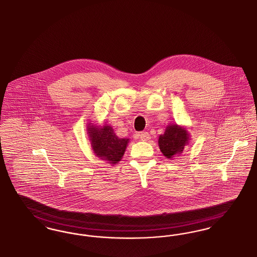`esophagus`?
I'll use <instances>...</instances> for the list:
<instances>
[{"label": "esophagus", "instance_id": "esophagus-1", "mask_svg": "<svg viewBox=\"0 0 257 257\" xmlns=\"http://www.w3.org/2000/svg\"><path fill=\"white\" fill-rule=\"evenodd\" d=\"M139 137H140V139H141L142 141H148L149 139L151 138V136H150V134H149V133H147V132L141 133V134L139 135Z\"/></svg>", "mask_w": 257, "mask_h": 257}]
</instances>
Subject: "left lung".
I'll return each mask as SVG.
<instances>
[{"mask_svg":"<svg viewBox=\"0 0 257 257\" xmlns=\"http://www.w3.org/2000/svg\"><path fill=\"white\" fill-rule=\"evenodd\" d=\"M189 135L187 128L178 124H169L164 134L160 135L159 146L164 157L172 159L183 153L184 148L189 144Z\"/></svg>","mask_w":257,"mask_h":257,"instance_id":"obj_1","label":"left lung"}]
</instances>
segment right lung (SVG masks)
Masks as SVG:
<instances>
[{"label": "right lung", "mask_w": 257, "mask_h": 257, "mask_svg": "<svg viewBox=\"0 0 257 257\" xmlns=\"http://www.w3.org/2000/svg\"><path fill=\"white\" fill-rule=\"evenodd\" d=\"M87 131L95 156L111 164L118 163L122 160L130 139L119 138L112 126L106 123L102 126L89 123Z\"/></svg>", "instance_id": "add662e5"}]
</instances>
